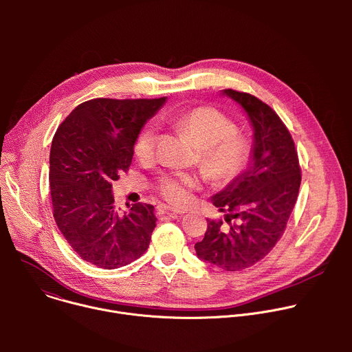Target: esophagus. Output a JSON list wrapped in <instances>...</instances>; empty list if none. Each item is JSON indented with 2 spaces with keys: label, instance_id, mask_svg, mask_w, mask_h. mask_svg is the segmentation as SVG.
I'll use <instances>...</instances> for the list:
<instances>
[{
  "label": "esophagus",
  "instance_id": "esophagus-1",
  "mask_svg": "<svg viewBox=\"0 0 352 352\" xmlns=\"http://www.w3.org/2000/svg\"><path fill=\"white\" fill-rule=\"evenodd\" d=\"M157 212L159 214H167V216H171V217H177L179 214H182V212L174 209V208H170V206H166V205H160L157 208Z\"/></svg>",
  "mask_w": 352,
  "mask_h": 352
}]
</instances>
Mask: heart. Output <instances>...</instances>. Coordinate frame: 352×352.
Listing matches in <instances>:
<instances>
[{
  "label": "heart",
  "mask_w": 352,
  "mask_h": 352,
  "mask_svg": "<svg viewBox=\"0 0 352 352\" xmlns=\"http://www.w3.org/2000/svg\"><path fill=\"white\" fill-rule=\"evenodd\" d=\"M170 121L202 150L200 167L213 182H230L248 167L252 156V146L243 135L235 132V124L220 111L199 107L171 117ZM156 140V129L150 125L144 126L135 142L136 157L139 160H148L152 157ZM196 184L197 181L192 175L173 174L160 179L159 190L170 204L182 205L188 200L189 192Z\"/></svg>",
  "instance_id": "b5f03b06"
}]
</instances>
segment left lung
Returning <instances> with one entry per match:
<instances>
[{
	"label": "left lung",
	"mask_w": 352,
	"mask_h": 352,
	"mask_svg": "<svg viewBox=\"0 0 352 352\" xmlns=\"http://www.w3.org/2000/svg\"><path fill=\"white\" fill-rule=\"evenodd\" d=\"M221 94L246 114L254 129L252 156L245 171L212 197L213 205L227 213L228 227L208 220L195 250L206 263L238 272L262 261L281 238L298 197L300 168L288 129L266 103L232 89Z\"/></svg>",
	"instance_id": "8db88e82"
}]
</instances>
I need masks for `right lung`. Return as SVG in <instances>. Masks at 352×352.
Returning a JSON list of instances; mask_svg holds the SVG:
<instances>
[{"label": "right lung", "mask_w": 352, "mask_h": 352, "mask_svg": "<svg viewBox=\"0 0 352 352\" xmlns=\"http://www.w3.org/2000/svg\"><path fill=\"white\" fill-rule=\"evenodd\" d=\"M162 98H94L79 104L57 129L50 150V190L56 223L71 248L102 269L140 258L156 227L155 208L114 206L113 182L132 163L133 146Z\"/></svg>", "instance_id": "right-lung-1"}]
</instances>
